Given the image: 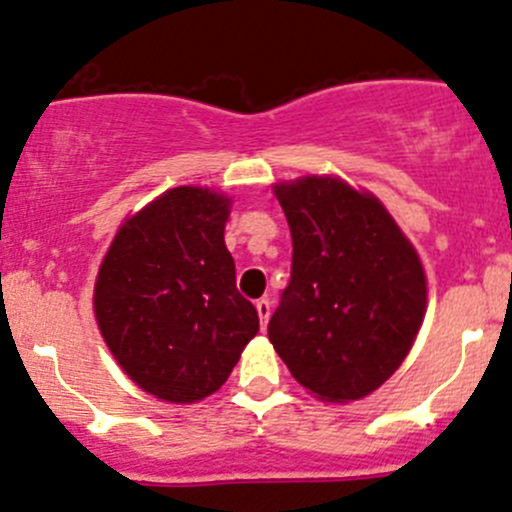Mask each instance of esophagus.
Here are the masks:
<instances>
[{"label":"esophagus","instance_id":"esophagus-1","mask_svg":"<svg viewBox=\"0 0 512 512\" xmlns=\"http://www.w3.org/2000/svg\"><path fill=\"white\" fill-rule=\"evenodd\" d=\"M256 311H259L261 329H266V324H269V316H271V301L269 299H259V301H256Z\"/></svg>","mask_w":512,"mask_h":512}]
</instances>
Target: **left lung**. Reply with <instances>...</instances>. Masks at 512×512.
I'll return each mask as SVG.
<instances>
[{
  "label": "left lung",
  "instance_id": "1",
  "mask_svg": "<svg viewBox=\"0 0 512 512\" xmlns=\"http://www.w3.org/2000/svg\"><path fill=\"white\" fill-rule=\"evenodd\" d=\"M291 228V279L269 339L301 387L352 402L410 354L427 306L420 256L387 208L329 175L274 186Z\"/></svg>",
  "mask_w": 512,
  "mask_h": 512
}]
</instances>
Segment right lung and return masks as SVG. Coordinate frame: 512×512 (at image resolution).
<instances>
[{"label": "right lung", "instance_id": "1", "mask_svg": "<svg viewBox=\"0 0 512 512\" xmlns=\"http://www.w3.org/2000/svg\"><path fill=\"white\" fill-rule=\"evenodd\" d=\"M231 198L180 186L120 226L95 281V319L123 372L165 402H198L259 332L223 231Z\"/></svg>", "mask_w": 512, "mask_h": 512}]
</instances>
